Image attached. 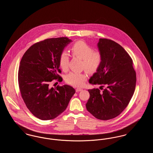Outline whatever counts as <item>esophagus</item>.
Segmentation results:
<instances>
[{
    "label": "esophagus",
    "instance_id": "34e87169",
    "mask_svg": "<svg viewBox=\"0 0 153 153\" xmlns=\"http://www.w3.org/2000/svg\"><path fill=\"white\" fill-rule=\"evenodd\" d=\"M82 90V88H76V91L77 92H80V91H81Z\"/></svg>",
    "mask_w": 153,
    "mask_h": 153
}]
</instances>
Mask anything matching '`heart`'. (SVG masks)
I'll return each mask as SVG.
<instances>
[{
	"label": "heart",
	"mask_w": 153,
	"mask_h": 153,
	"mask_svg": "<svg viewBox=\"0 0 153 153\" xmlns=\"http://www.w3.org/2000/svg\"><path fill=\"white\" fill-rule=\"evenodd\" d=\"M72 55L82 59V68L88 73L97 72L102 63L103 57L102 52L94 51L93 48L86 42L79 41L73 44L71 49ZM69 57L67 52L63 51L59 57V65L63 71L69 68ZM87 76L85 73L71 72L65 77V81L69 84L76 87H81L87 80Z\"/></svg>",
	"instance_id": "1"
}]
</instances>
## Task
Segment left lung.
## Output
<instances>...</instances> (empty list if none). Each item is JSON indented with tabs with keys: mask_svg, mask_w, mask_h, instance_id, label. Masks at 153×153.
<instances>
[{
	"mask_svg": "<svg viewBox=\"0 0 153 153\" xmlns=\"http://www.w3.org/2000/svg\"><path fill=\"white\" fill-rule=\"evenodd\" d=\"M97 46L102 63L89 82L101 87L88 89L86 108L96 118L107 120L117 117L127 107L135 89L137 76L132 59L122 46L107 38H100Z\"/></svg>",
	"mask_w": 153,
	"mask_h": 153,
	"instance_id": "obj_1",
	"label": "left lung"
}]
</instances>
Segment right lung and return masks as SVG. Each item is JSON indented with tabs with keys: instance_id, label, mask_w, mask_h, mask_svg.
I'll list each match as a JSON object with an SVG mask.
<instances>
[{
	"instance_id": "add662e5",
	"label": "right lung",
	"mask_w": 153,
	"mask_h": 153,
	"mask_svg": "<svg viewBox=\"0 0 153 153\" xmlns=\"http://www.w3.org/2000/svg\"><path fill=\"white\" fill-rule=\"evenodd\" d=\"M67 37L44 39L31 46L22 57L18 70V84L22 99L33 115L47 120L65 110L75 89L65 85L51 88L53 80L61 82L59 57Z\"/></svg>"
}]
</instances>
